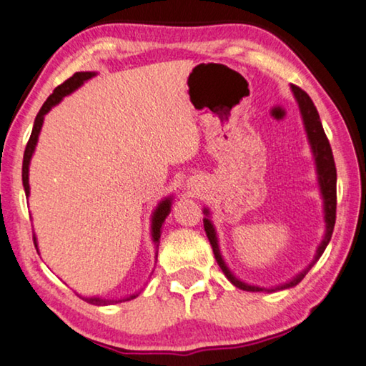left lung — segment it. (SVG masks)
<instances>
[{
    "mask_svg": "<svg viewBox=\"0 0 366 366\" xmlns=\"http://www.w3.org/2000/svg\"><path fill=\"white\" fill-rule=\"evenodd\" d=\"M292 92L297 98V102H299V107L302 111V116H303V122H305V129H307V134H308V140L310 144H312L313 148V153H315V161H317V168H318V179H320V185H321V192H323V197H325V213H326V235L323 239V242L318 247L317 250V257L312 263H310L308 268L300 272L299 276L294 277L292 281L287 282V284H282V286L276 287V289H263V287H257V286H249V284L245 282H240L237 277L232 276V272L227 269V266L222 262V258L219 255V249H218V240H216V234H214V229L212 226V222H209L205 218V232L208 235V240L209 244L213 247V253H214V258L216 262H218L219 268L224 272L226 277L229 281H231L235 287L242 289V290H249V292H259V290H281V289H287V287H294L299 284L303 277H305L307 272L312 269V266L317 263V259L323 255V252L326 249L327 242L331 240V235L334 231V224H336V205H337V194H336V181H337V172H336V163H334V157H332V150H331V145H330V140H327L326 134H325V129H323V124L320 121V114L317 111V107H315L312 98L308 97V94L305 90H302L300 86L292 85ZM205 213L208 214V212L205 209Z\"/></svg>",
    "mask_w": 366,
    "mask_h": 366,
    "instance_id": "left-lung-1",
    "label": "left lung"
}]
</instances>
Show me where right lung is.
<instances>
[{
	"mask_svg": "<svg viewBox=\"0 0 366 366\" xmlns=\"http://www.w3.org/2000/svg\"><path fill=\"white\" fill-rule=\"evenodd\" d=\"M95 74L94 72H76L72 77H69L67 80H64L63 84L58 85L56 89L51 95L46 98V102L43 103V107L40 108L39 114L35 117V122H34V129H32V134H30V139L27 142V147H26V152H24V161H22V184H24V190H26V195L29 197L30 190H29V163H30V158H32V153L35 150V145H36V140H39V134H40V129H41V124H43V117L48 113L51 107L61 102V98L69 95L71 92H74L77 89V86L82 85L85 80H89L90 77H94ZM171 212V200H164L159 203V207L157 208V212L153 214V240L157 242L158 247V240H159V235H161V226H163V222L166 219V216L169 214ZM34 244H35V249H36V240H35V235H34ZM139 294H134V295H129L126 299L122 300H104V299H97V297H92V299H84L85 302L89 303H94V305H109V303H117V302H126V300H132L137 297Z\"/></svg>",
	"mask_w": 366,
	"mask_h": 366,
	"instance_id": "right-lung-1",
	"label": "right lung"
}]
</instances>
